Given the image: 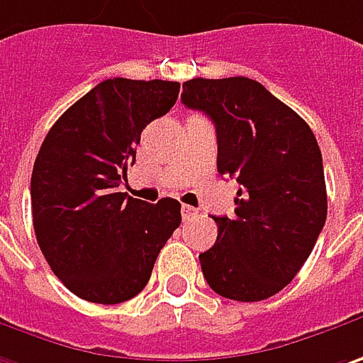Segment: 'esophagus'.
Instances as JSON below:
<instances>
[{"instance_id":"obj_1","label":"esophagus","mask_w":363,"mask_h":363,"mask_svg":"<svg viewBox=\"0 0 363 363\" xmlns=\"http://www.w3.org/2000/svg\"><path fill=\"white\" fill-rule=\"evenodd\" d=\"M182 219L186 221V219H193L195 215H197V209H193V207H189V205H182Z\"/></svg>"}]
</instances>
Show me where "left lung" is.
I'll return each instance as SVG.
<instances>
[{"label":"left lung","mask_w":363,"mask_h":363,"mask_svg":"<svg viewBox=\"0 0 363 363\" xmlns=\"http://www.w3.org/2000/svg\"><path fill=\"white\" fill-rule=\"evenodd\" d=\"M182 103L209 116L217 170L240 182L233 217L199 254L213 291L254 303L282 291L311 256L327 219L323 158L307 121L247 77L191 79Z\"/></svg>","instance_id":"obj_1"}]
</instances>
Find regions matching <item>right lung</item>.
<instances>
[{
  "mask_svg": "<svg viewBox=\"0 0 363 363\" xmlns=\"http://www.w3.org/2000/svg\"><path fill=\"white\" fill-rule=\"evenodd\" d=\"M174 81L107 79L71 105L40 146L30 195L40 250L79 298L118 305L148 284L181 225V203L119 193L144 128L177 103Z\"/></svg>",
  "mask_w": 363,
  "mask_h": 363,
  "instance_id": "right-lung-1",
  "label": "right lung"
}]
</instances>
